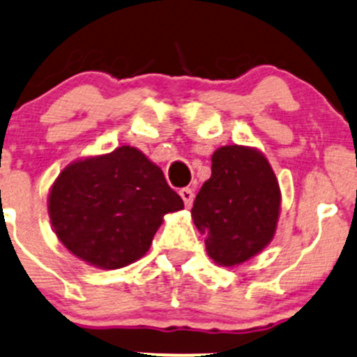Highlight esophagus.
Masks as SVG:
<instances>
[{"label": "esophagus", "mask_w": 357, "mask_h": 357, "mask_svg": "<svg viewBox=\"0 0 357 357\" xmlns=\"http://www.w3.org/2000/svg\"><path fill=\"white\" fill-rule=\"evenodd\" d=\"M179 197L183 198V202H185V205H186V208H190L191 207V204H193V190L191 188H181L179 190Z\"/></svg>", "instance_id": "obj_1"}]
</instances>
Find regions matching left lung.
Masks as SVG:
<instances>
[{
    "instance_id": "1",
    "label": "left lung",
    "mask_w": 357,
    "mask_h": 357,
    "mask_svg": "<svg viewBox=\"0 0 357 357\" xmlns=\"http://www.w3.org/2000/svg\"><path fill=\"white\" fill-rule=\"evenodd\" d=\"M279 212V183L264 153L241 145L213 152L212 176L191 217L215 264L234 267L260 253L275 234Z\"/></svg>"
}]
</instances>
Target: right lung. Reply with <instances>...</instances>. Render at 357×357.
Instances as JSON below:
<instances>
[{"label": "right lung", "mask_w": 357, "mask_h": 357, "mask_svg": "<svg viewBox=\"0 0 357 357\" xmlns=\"http://www.w3.org/2000/svg\"><path fill=\"white\" fill-rule=\"evenodd\" d=\"M47 208L56 236L75 257L112 270L144 257L164 215L185 204L160 167L123 145L63 169Z\"/></svg>", "instance_id": "right-lung-1"}]
</instances>
